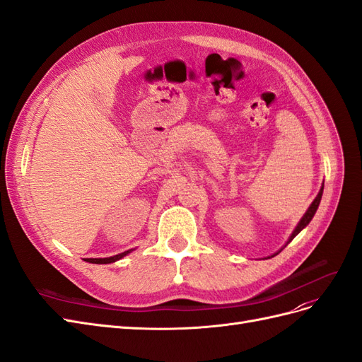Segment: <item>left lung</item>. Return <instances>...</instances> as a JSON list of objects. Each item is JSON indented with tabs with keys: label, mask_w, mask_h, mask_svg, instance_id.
<instances>
[{
	"label": "left lung",
	"mask_w": 362,
	"mask_h": 362,
	"mask_svg": "<svg viewBox=\"0 0 362 362\" xmlns=\"http://www.w3.org/2000/svg\"><path fill=\"white\" fill-rule=\"evenodd\" d=\"M323 188H325V185H322V188H320V191H318V194H317V197L314 199V202L311 203V206H309V208H308V211L305 212V215L302 216V218H300V221H298V224L296 226V229L293 230V233L290 235V238H288V241H286V244L284 245V247H286L288 244H290L294 238H296V236L298 235V233H300L303 229H305V227L309 224V221H311L313 220V216L315 215V212H317V209H318V204H320V200H322V195H323ZM284 247H282V249H284ZM281 249V250H282ZM281 250H279V252H281ZM277 252V253H279ZM276 253V255H277ZM274 256V255H273ZM268 257H270V256H268Z\"/></svg>",
	"instance_id": "obj_1"
}]
</instances>
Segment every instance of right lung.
Returning <instances> with one entry per match:
<instances>
[{
	"mask_svg": "<svg viewBox=\"0 0 362 362\" xmlns=\"http://www.w3.org/2000/svg\"><path fill=\"white\" fill-rule=\"evenodd\" d=\"M130 252H133V249L126 250V252H122V253L115 255V256H110V257H86L85 261H86V262H90V264H112V262H117V261H119L121 257L127 256Z\"/></svg>",
	"mask_w": 362,
	"mask_h": 362,
	"instance_id": "right-lung-1",
	"label": "right lung"
}]
</instances>
